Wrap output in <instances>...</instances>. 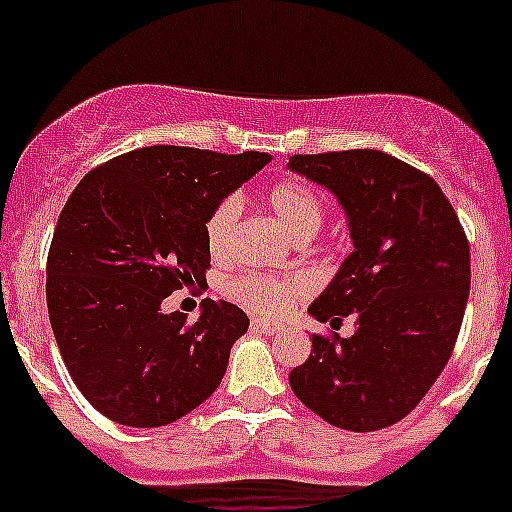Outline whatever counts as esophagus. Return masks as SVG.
<instances>
[{
	"label": "esophagus",
	"instance_id": "esophagus-1",
	"mask_svg": "<svg viewBox=\"0 0 512 512\" xmlns=\"http://www.w3.org/2000/svg\"><path fill=\"white\" fill-rule=\"evenodd\" d=\"M251 325L256 330H261V333H266V336H274V333H279V330H282V325L274 323V320H266V318H253Z\"/></svg>",
	"mask_w": 512,
	"mask_h": 512
}]
</instances>
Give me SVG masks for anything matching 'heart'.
I'll list each match as a JSON object with an SVG mask.
<instances>
[{"mask_svg": "<svg viewBox=\"0 0 512 512\" xmlns=\"http://www.w3.org/2000/svg\"><path fill=\"white\" fill-rule=\"evenodd\" d=\"M269 205L279 223L292 238H312L325 220V202L312 184L302 179H284L269 192ZM243 215V194H228L212 210L207 220V243L215 256H223L235 241L238 223ZM307 292L305 277H264V274H243L230 279L228 295L241 305L266 315H279Z\"/></svg>", "mask_w": 512, "mask_h": 512, "instance_id": "heart-1", "label": "heart"}]
</instances>
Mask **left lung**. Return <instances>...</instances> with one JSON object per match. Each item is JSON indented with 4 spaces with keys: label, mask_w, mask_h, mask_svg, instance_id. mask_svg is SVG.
Listing matches in <instances>:
<instances>
[{
    "label": "left lung",
    "mask_w": 512,
    "mask_h": 512,
    "mask_svg": "<svg viewBox=\"0 0 512 512\" xmlns=\"http://www.w3.org/2000/svg\"><path fill=\"white\" fill-rule=\"evenodd\" d=\"M289 171L328 189L354 251L307 307L351 338L312 336L292 392L325 423L369 433L395 425L431 390L454 351L469 297V243L431 176L369 148L292 156Z\"/></svg>",
    "instance_id": "obj_1"
}]
</instances>
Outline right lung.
Here are the masks:
<instances>
[{"mask_svg":"<svg viewBox=\"0 0 512 512\" xmlns=\"http://www.w3.org/2000/svg\"><path fill=\"white\" fill-rule=\"evenodd\" d=\"M269 161L256 151L151 146L89 171L71 192L48 253L45 300L66 369L104 418L169 425L223 382L246 312L202 300L187 325L161 305L174 289L205 284L212 210Z\"/></svg>","mask_w":512,"mask_h":512,"instance_id":"right-lung-1","label":"right lung"}]
</instances>
